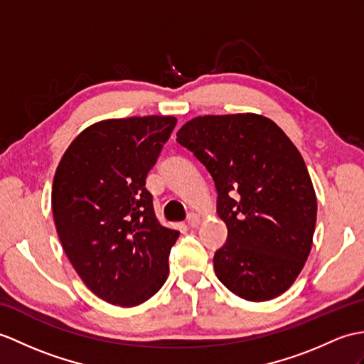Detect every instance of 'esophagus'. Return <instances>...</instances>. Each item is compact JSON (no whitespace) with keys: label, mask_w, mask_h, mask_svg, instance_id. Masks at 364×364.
<instances>
[{"label":"esophagus","mask_w":364,"mask_h":364,"mask_svg":"<svg viewBox=\"0 0 364 364\" xmlns=\"http://www.w3.org/2000/svg\"><path fill=\"white\" fill-rule=\"evenodd\" d=\"M201 223V217L198 214H189L188 217V225L191 228H197Z\"/></svg>","instance_id":"esophagus-1"}]
</instances>
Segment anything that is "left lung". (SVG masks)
Instances as JSON below:
<instances>
[{
  "label": "left lung",
  "instance_id": "1",
  "mask_svg": "<svg viewBox=\"0 0 364 364\" xmlns=\"http://www.w3.org/2000/svg\"><path fill=\"white\" fill-rule=\"evenodd\" d=\"M176 141L208 168L228 239L214 255L215 274L247 301L277 298L310 255L316 196L289 136L255 113L198 116Z\"/></svg>",
  "mask_w": 364,
  "mask_h": 364
}]
</instances>
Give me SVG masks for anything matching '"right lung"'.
<instances>
[{"mask_svg":"<svg viewBox=\"0 0 364 364\" xmlns=\"http://www.w3.org/2000/svg\"><path fill=\"white\" fill-rule=\"evenodd\" d=\"M176 125L173 116H134L90 125L54 175L58 239L88 289L134 307L161 289L180 232L159 225L146 178Z\"/></svg>","mask_w":364,"mask_h":364,"instance_id":"1","label":"right lung"}]
</instances>
